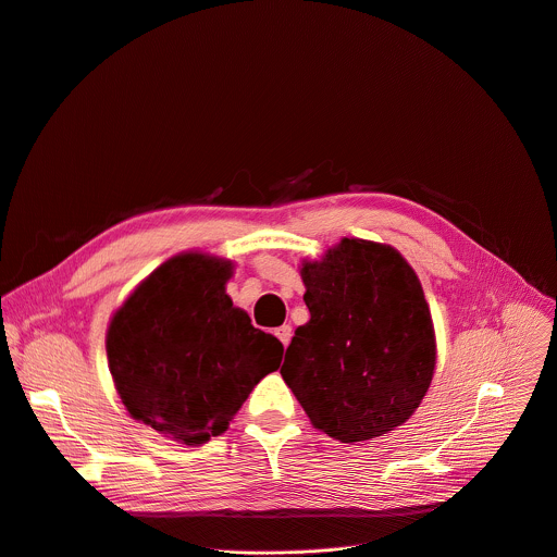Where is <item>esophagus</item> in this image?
Returning a JSON list of instances; mask_svg holds the SVG:
<instances>
[{
	"mask_svg": "<svg viewBox=\"0 0 557 557\" xmlns=\"http://www.w3.org/2000/svg\"><path fill=\"white\" fill-rule=\"evenodd\" d=\"M274 333H276V338L283 343V347H287V345H289V341H292V326H289V324L278 326Z\"/></svg>",
	"mask_w": 557,
	"mask_h": 557,
	"instance_id": "obj_1",
	"label": "esophagus"
}]
</instances>
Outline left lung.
<instances>
[{"instance_id":"8db88e82","label":"left lung","mask_w":557,"mask_h":557,"mask_svg":"<svg viewBox=\"0 0 557 557\" xmlns=\"http://www.w3.org/2000/svg\"><path fill=\"white\" fill-rule=\"evenodd\" d=\"M309 322L281 375L313 428L343 443L382 436L419 408L436 345L421 283L391 246L343 239L302 261Z\"/></svg>"}]
</instances>
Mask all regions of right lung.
<instances>
[{
    "label": "right lung",
    "instance_id": "1",
    "mask_svg": "<svg viewBox=\"0 0 557 557\" xmlns=\"http://www.w3.org/2000/svg\"><path fill=\"white\" fill-rule=\"evenodd\" d=\"M233 263L184 252L153 270L111 315L107 360L136 421L199 446L226 432L283 345L226 294Z\"/></svg>",
    "mask_w": 557,
    "mask_h": 557
}]
</instances>
